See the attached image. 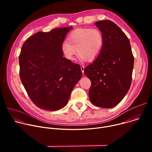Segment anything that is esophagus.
<instances>
[{
	"label": "esophagus",
	"mask_w": 152,
	"mask_h": 152,
	"mask_svg": "<svg viewBox=\"0 0 152 152\" xmlns=\"http://www.w3.org/2000/svg\"><path fill=\"white\" fill-rule=\"evenodd\" d=\"M84 69H85L84 66H81V67H80V69H81V71H82V73H84Z\"/></svg>",
	"instance_id": "34e87169"
}]
</instances>
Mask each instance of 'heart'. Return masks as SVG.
Wrapping results in <instances>:
<instances>
[{
  "instance_id": "b5f03b06",
  "label": "heart",
  "mask_w": 152,
  "mask_h": 152,
  "mask_svg": "<svg viewBox=\"0 0 152 152\" xmlns=\"http://www.w3.org/2000/svg\"><path fill=\"white\" fill-rule=\"evenodd\" d=\"M68 41H64L61 47L64 56L68 60L73 61L77 53L81 61H93L103 49L104 35L97 28H80L71 32Z\"/></svg>"
}]
</instances>
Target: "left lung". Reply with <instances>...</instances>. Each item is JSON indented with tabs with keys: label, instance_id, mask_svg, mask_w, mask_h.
I'll list each match as a JSON object with an SVG mask.
<instances>
[{
	"label": "left lung",
	"instance_id": "obj_1",
	"mask_svg": "<svg viewBox=\"0 0 152 152\" xmlns=\"http://www.w3.org/2000/svg\"><path fill=\"white\" fill-rule=\"evenodd\" d=\"M95 25L103 34L104 45L84 73L91 82V102L97 107L111 108L121 101L130 88L134 57L127 37L116 24L106 20Z\"/></svg>",
	"mask_w": 152,
	"mask_h": 152
}]
</instances>
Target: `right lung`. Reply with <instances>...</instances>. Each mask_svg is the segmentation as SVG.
<instances>
[{
  "instance_id": "right-lung-1",
  "label": "right lung",
  "mask_w": 152,
  "mask_h": 152,
  "mask_svg": "<svg viewBox=\"0 0 152 152\" xmlns=\"http://www.w3.org/2000/svg\"><path fill=\"white\" fill-rule=\"evenodd\" d=\"M72 27L38 32L28 38L20 53V77L32 102L54 111L66 106L82 76L79 64L63 57L61 47Z\"/></svg>"
}]
</instances>
